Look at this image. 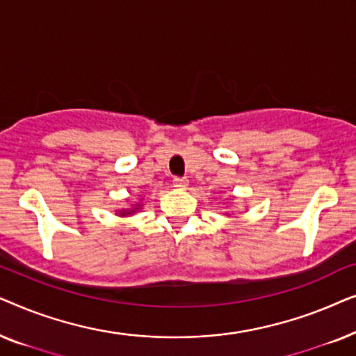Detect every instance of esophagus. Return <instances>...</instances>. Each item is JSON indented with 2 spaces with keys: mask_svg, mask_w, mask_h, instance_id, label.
<instances>
[{
  "mask_svg": "<svg viewBox=\"0 0 356 356\" xmlns=\"http://www.w3.org/2000/svg\"><path fill=\"white\" fill-rule=\"evenodd\" d=\"M173 186L177 189H186L188 188V179L186 178H175Z\"/></svg>",
  "mask_w": 356,
  "mask_h": 356,
  "instance_id": "esophagus-1",
  "label": "esophagus"
}]
</instances>
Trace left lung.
<instances>
[{
  "mask_svg": "<svg viewBox=\"0 0 356 356\" xmlns=\"http://www.w3.org/2000/svg\"><path fill=\"white\" fill-rule=\"evenodd\" d=\"M225 216H230V213H225Z\"/></svg>",
  "mask_w": 356,
  "mask_h": 356,
  "instance_id": "obj_1",
  "label": "left lung"
}]
</instances>
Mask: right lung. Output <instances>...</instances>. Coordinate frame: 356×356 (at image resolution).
<instances>
[{
  "mask_svg": "<svg viewBox=\"0 0 356 356\" xmlns=\"http://www.w3.org/2000/svg\"><path fill=\"white\" fill-rule=\"evenodd\" d=\"M140 207H143V199H140L139 202L133 204V206L128 207V209H121V211H116V213H118L120 217H128V216H134L136 212L140 211Z\"/></svg>",
  "mask_w": 356,
  "mask_h": 356,
  "instance_id": "add662e5",
  "label": "right lung"
}]
</instances>
